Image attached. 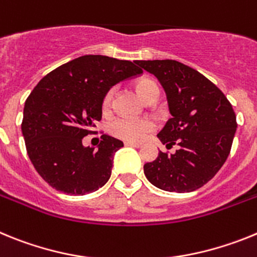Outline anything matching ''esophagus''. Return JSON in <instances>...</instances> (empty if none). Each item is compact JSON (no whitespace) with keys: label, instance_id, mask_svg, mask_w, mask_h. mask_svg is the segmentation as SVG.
<instances>
[{"label":"esophagus","instance_id":"34e87169","mask_svg":"<svg viewBox=\"0 0 257 257\" xmlns=\"http://www.w3.org/2000/svg\"><path fill=\"white\" fill-rule=\"evenodd\" d=\"M125 146H129V147H136V149H140V147H142V144H137V142H125Z\"/></svg>","mask_w":257,"mask_h":257}]
</instances>
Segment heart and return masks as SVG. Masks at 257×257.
I'll list each match as a JSON object with an SVG mask.
<instances>
[{
  "mask_svg": "<svg viewBox=\"0 0 257 257\" xmlns=\"http://www.w3.org/2000/svg\"><path fill=\"white\" fill-rule=\"evenodd\" d=\"M136 90L145 102L151 97H158L159 89L154 81L149 79H142L136 82ZM113 90H108L103 98V108H108L112 101ZM154 129V124L147 119H135L128 116H120L112 120L110 124V132L115 137L125 141H141L147 133Z\"/></svg>",
  "mask_w": 257,
  "mask_h": 257,
  "instance_id": "obj_1",
  "label": "heart"
}]
</instances>
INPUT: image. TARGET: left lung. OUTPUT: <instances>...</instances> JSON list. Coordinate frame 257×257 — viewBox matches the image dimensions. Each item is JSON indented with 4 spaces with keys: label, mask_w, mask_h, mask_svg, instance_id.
I'll return each instance as SVG.
<instances>
[{
    "label": "left lung",
    "mask_w": 257,
    "mask_h": 257,
    "mask_svg": "<svg viewBox=\"0 0 257 257\" xmlns=\"http://www.w3.org/2000/svg\"><path fill=\"white\" fill-rule=\"evenodd\" d=\"M154 75L167 94L172 117L158 133L162 144L177 145L175 154L159 151L144 166L154 186L190 193L202 187L224 166L236 131L230 102L220 89L191 67L177 61H137Z\"/></svg>",
    "instance_id": "1"
}]
</instances>
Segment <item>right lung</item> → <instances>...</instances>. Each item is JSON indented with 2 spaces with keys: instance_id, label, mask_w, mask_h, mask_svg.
Wrapping results in <instances>:
<instances>
[{
  "instance_id": "right-lung-1",
  "label": "right lung",
  "mask_w": 257,
  "mask_h": 257,
  "mask_svg": "<svg viewBox=\"0 0 257 257\" xmlns=\"http://www.w3.org/2000/svg\"><path fill=\"white\" fill-rule=\"evenodd\" d=\"M142 72L136 62L82 55L40 80L24 104L22 133L33 167L51 187L85 195L108 181L113 154L124 144L103 135L90 147L82 138L101 120L107 91Z\"/></svg>"
}]
</instances>
